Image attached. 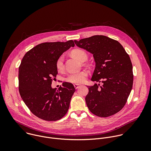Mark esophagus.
I'll list each match as a JSON object with an SVG mask.
<instances>
[{
  "mask_svg": "<svg viewBox=\"0 0 151 151\" xmlns=\"http://www.w3.org/2000/svg\"><path fill=\"white\" fill-rule=\"evenodd\" d=\"M81 85H80V84H76V83L74 84V87L75 88V89L79 88L81 87Z\"/></svg>",
  "mask_w": 151,
  "mask_h": 151,
  "instance_id": "1",
  "label": "esophagus"
}]
</instances>
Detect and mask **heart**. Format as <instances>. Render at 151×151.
<instances>
[{
	"label": "heart",
	"mask_w": 151,
	"mask_h": 151,
	"mask_svg": "<svg viewBox=\"0 0 151 151\" xmlns=\"http://www.w3.org/2000/svg\"><path fill=\"white\" fill-rule=\"evenodd\" d=\"M72 55L80 61H85L87 60L88 55L86 52L81 49H75L72 51ZM55 67L58 72H61L64 69V57L60 55L56 60ZM88 76V72L82 70L78 73H70L66 78V81L73 83H81L85 81Z\"/></svg>",
	"instance_id": "1"
}]
</instances>
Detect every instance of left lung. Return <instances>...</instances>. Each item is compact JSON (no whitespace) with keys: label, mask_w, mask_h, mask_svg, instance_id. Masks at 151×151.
<instances>
[{"label":"left lung","mask_w":151,"mask_h":151,"mask_svg":"<svg viewBox=\"0 0 151 151\" xmlns=\"http://www.w3.org/2000/svg\"><path fill=\"white\" fill-rule=\"evenodd\" d=\"M75 44L93 54L96 68L91 81L103 83L88 87L85 101L96 116L107 117L120 111L133 87V66L128 54L117 40L95 35L74 40Z\"/></svg>","instance_id":"8db88e82"}]
</instances>
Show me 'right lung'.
Listing matches in <instances>:
<instances>
[{
    "label": "right lung",
    "instance_id": "add662e5",
    "mask_svg": "<svg viewBox=\"0 0 151 151\" xmlns=\"http://www.w3.org/2000/svg\"><path fill=\"white\" fill-rule=\"evenodd\" d=\"M74 46L72 40L42 43L27 52L21 61L18 72L20 96L30 111L42 119L57 121L68 112L74 86L65 82L57 89L51 87V83L58 73L57 59Z\"/></svg>",
    "mask_w": 151,
    "mask_h": 151
}]
</instances>
